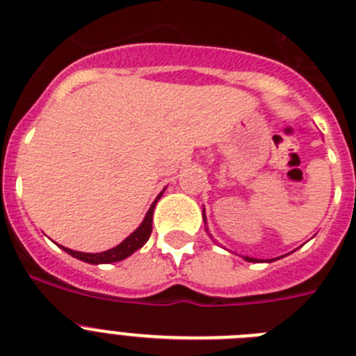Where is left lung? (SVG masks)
<instances>
[{
  "label": "left lung",
  "mask_w": 356,
  "mask_h": 356,
  "mask_svg": "<svg viewBox=\"0 0 356 356\" xmlns=\"http://www.w3.org/2000/svg\"><path fill=\"white\" fill-rule=\"evenodd\" d=\"M203 221H205V212H203ZM244 259H246L248 262H254V259H251V257H244Z\"/></svg>",
  "instance_id": "obj_1"
}]
</instances>
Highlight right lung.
I'll use <instances>...</instances> for the list:
<instances>
[{"mask_svg":"<svg viewBox=\"0 0 356 356\" xmlns=\"http://www.w3.org/2000/svg\"><path fill=\"white\" fill-rule=\"evenodd\" d=\"M160 196H162V193H160L159 196H156V200L153 201V205L149 207V210H147L146 217H144V221L140 222L139 228L135 229L131 235H128V237L124 238L119 246L103 251V253H81V251H72L64 246L62 248H64L65 253H69L71 257H74V259L78 260H83V262L87 264H112V262H119V260H124L127 257H130L131 253L140 250V248L147 242V238H149L151 228H153V210H155L156 201L160 200Z\"/></svg>","mask_w":356,"mask_h":356,"instance_id":"1","label":"right lung"}]
</instances>
